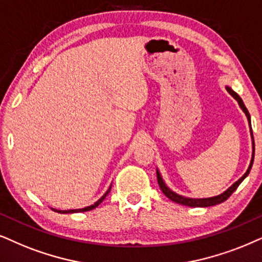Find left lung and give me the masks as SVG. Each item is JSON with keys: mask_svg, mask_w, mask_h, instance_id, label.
I'll return each instance as SVG.
<instances>
[{"mask_svg": "<svg viewBox=\"0 0 262 262\" xmlns=\"http://www.w3.org/2000/svg\"><path fill=\"white\" fill-rule=\"evenodd\" d=\"M226 89H227V92L230 93V94L232 95V97H233L234 99H236V100L238 101V104H239V106L242 107V110H243L244 112H246V115H247V117H248V121H249V124H250V127H251L249 111L247 110L246 105L243 104V100H242V99L239 98V95H238L236 92H233L232 89L228 88V87H227ZM253 139H254V138H253ZM254 152H255V145H254V141H253V157H251L250 165H249V168H248V170L246 171V174H244L243 177H242V178L239 179V180L236 181V183H234V184L232 185V186H231L230 188H228V190L225 191L224 193H221L220 196L211 197V198H203V200H193V198H186V197H183V196H179V194L174 193L173 191H170L169 188H168L167 186H165V184L163 183V180H162V178H161V174L158 173V171H157V181H158V185H160L161 190H162V192H163V193L165 194V197H168V198H169L170 201L175 202V203H180V204H184V205H188V207H210V205H215V204L223 203V202L226 201L227 198L230 197L231 194H232L233 192L237 190V187L239 186L242 181H243L244 179H246L247 175L249 174V171H250V169H251V167H253V162H254Z\"/></svg>", "mask_w": 262, "mask_h": 262, "instance_id": "obj_1", "label": "left lung"}]
</instances>
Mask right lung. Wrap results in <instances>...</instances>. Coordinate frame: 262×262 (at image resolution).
I'll return each mask as SVG.
<instances>
[{"mask_svg":"<svg viewBox=\"0 0 262 262\" xmlns=\"http://www.w3.org/2000/svg\"><path fill=\"white\" fill-rule=\"evenodd\" d=\"M110 190H111V186H110V188H108V190L106 191V193H105L104 196H102V197L100 198V200H99L98 202H95V203L93 204V205H89V207L82 208V209H75V210H57V211H58V213H62V214H64V213H81V211H88V210H92V209H94V208H97L98 205L100 204L101 202L105 200V197L107 196V194H108V192H110Z\"/></svg>","mask_w":262,"mask_h":262,"instance_id":"add662e5","label":"right lung"}]
</instances>
